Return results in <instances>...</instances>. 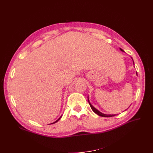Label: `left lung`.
Listing matches in <instances>:
<instances>
[{
	"mask_svg": "<svg viewBox=\"0 0 153 153\" xmlns=\"http://www.w3.org/2000/svg\"><path fill=\"white\" fill-rule=\"evenodd\" d=\"M120 50H121L122 51H123H123L122 49V48H120ZM133 60V59H132ZM88 102H89V105H90V106H91V109L93 110V111L95 112V114H97V115H99V116H102V117H112V116H116V114H103V113H102V112H100V111H99L97 109H96L95 107H94L90 103V102H89V97H88Z\"/></svg>",
	"mask_w": 153,
	"mask_h": 153,
	"instance_id": "8db88e82",
	"label": "left lung"
}]
</instances>
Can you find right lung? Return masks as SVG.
Returning a JSON list of instances; mask_svg holds the SVG:
<instances>
[{"instance_id": "right-lung-1", "label": "right lung", "mask_w": 153, "mask_h": 153, "mask_svg": "<svg viewBox=\"0 0 153 153\" xmlns=\"http://www.w3.org/2000/svg\"><path fill=\"white\" fill-rule=\"evenodd\" d=\"M61 117H62V116H60V118H58V120H56V121H55V122H53V123H56V122H58V120H60V118H61Z\"/></svg>"}]
</instances>
